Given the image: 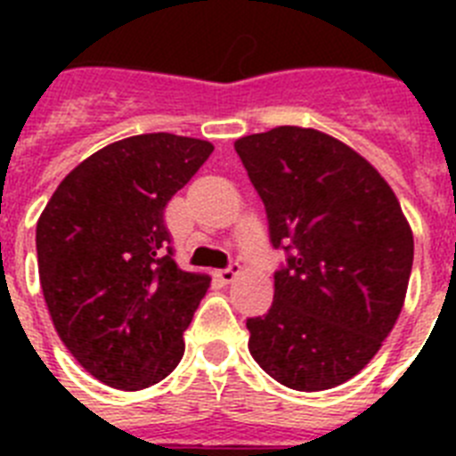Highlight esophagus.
Segmentation results:
<instances>
[{"mask_svg":"<svg viewBox=\"0 0 456 456\" xmlns=\"http://www.w3.org/2000/svg\"><path fill=\"white\" fill-rule=\"evenodd\" d=\"M240 272H241V265L240 263H232L231 267L221 269V272L216 273V276H219L221 281H224V283H232V278L240 276Z\"/></svg>","mask_w":456,"mask_h":456,"instance_id":"esophagus-1","label":"esophagus"}]
</instances>
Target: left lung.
<instances>
[{"label": "left lung", "instance_id": "1", "mask_svg": "<svg viewBox=\"0 0 456 456\" xmlns=\"http://www.w3.org/2000/svg\"><path fill=\"white\" fill-rule=\"evenodd\" d=\"M260 193L273 248L267 315L247 320L248 352L278 384L315 393L356 377L404 305L413 232L381 173L313 127L281 125L235 141Z\"/></svg>", "mask_w": 456, "mask_h": 456}]
</instances>
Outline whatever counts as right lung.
I'll return each instance as SVG.
<instances>
[{"mask_svg": "<svg viewBox=\"0 0 456 456\" xmlns=\"http://www.w3.org/2000/svg\"><path fill=\"white\" fill-rule=\"evenodd\" d=\"M212 151L168 132L114 141L68 173L36 224L52 324L111 388L159 384L183 358L209 276L175 265L164 208Z\"/></svg>", "mask_w": 456, "mask_h": 456, "instance_id": "1", "label": "right lung"}]
</instances>
